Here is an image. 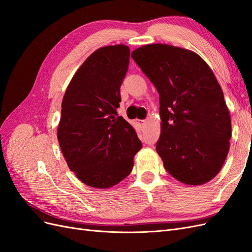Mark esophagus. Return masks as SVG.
Returning a JSON list of instances; mask_svg holds the SVG:
<instances>
[{
  "label": "esophagus",
  "mask_w": 252,
  "mask_h": 252,
  "mask_svg": "<svg viewBox=\"0 0 252 252\" xmlns=\"http://www.w3.org/2000/svg\"><path fill=\"white\" fill-rule=\"evenodd\" d=\"M140 125H141V126H145V125H146V120L140 121Z\"/></svg>",
  "instance_id": "esophagus-1"
}]
</instances>
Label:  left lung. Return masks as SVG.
I'll return each instance as SVG.
<instances>
[{"label":"left lung","instance_id":"left-lung-1","mask_svg":"<svg viewBox=\"0 0 252 252\" xmlns=\"http://www.w3.org/2000/svg\"><path fill=\"white\" fill-rule=\"evenodd\" d=\"M131 57L159 95L157 151L165 169L186 185L211 181L231 138L229 109L211 68L197 53L167 44L144 45Z\"/></svg>","mask_w":252,"mask_h":252}]
</instances>
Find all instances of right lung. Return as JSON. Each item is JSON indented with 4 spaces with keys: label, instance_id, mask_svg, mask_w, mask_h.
<instances>
[{
    "label": "right lung",
    "instance_id": "add662e5",
    "mask_svg": "<svg viewBox=\"0 0 252 252\" xmlns=\"http://www.w3.org/2000/svg\"><path fill=\"white\" fill-rule=\"evenodd\" d=\"M129 58L124 44L96 49L74 73L63 97L60 147L69 169L90 187L119 184L142 148L133 127L117 111Z\"/></svg>",
    "mask_w": 252,
    "mask_h": 252
}]
</instances>
